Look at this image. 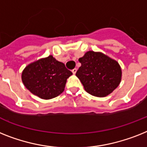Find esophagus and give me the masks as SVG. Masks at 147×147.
<instances>
[{
  "mask_svg": "<svg viewBox=\"0 0 147 147\" xmlns=\"http://www.w3.org/2000/svg\"><path fill=\"white\" fill-rule=\"evenodd\" d=\"M76 71H77V69H76V68H74L72 70V73H73V74H76Z\"/></svg>",
  "mask_w": 147,
  "mask_h": 147,
  "instance_id": "1",
  "label": "esophagus"
}]
</instances>
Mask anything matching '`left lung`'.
Masks as SVG:
<instances>
[{
    "mask_svg": "<svg viewBox=\"0 0 147 147\" xmlns=\"http://www.w3.org/2000/svg\"><path fill=\"white\" fill-rule=\"evenodd\" d=\"M81 67L76 76L92 95L105 97L118 86L122 71L117 61L100 53L88 51L79 59Z\"/></svg>",
    "mask_w": 147,
    "mask_h": 147,
    "instance_id": "obj_1",
    "label": "left lung"
}]
</instances>
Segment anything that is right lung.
Segmentation results:
<instances>
[{"instance_id":"1","label":"right lung","mask_w":147,"mask_h":147,"mask_svg":"<svg viewBox=\"0 0 147 147\" xmlns=\"http://www.w3.org/2000/svg\"><path fill=\"white\" fill-rule=\"evenodd\" d=\"M72 72L52 55L28 65L23 71L22 80L32 94L42 99H51L63 92L67 79Z\"/></svg>"}]
</instances>
